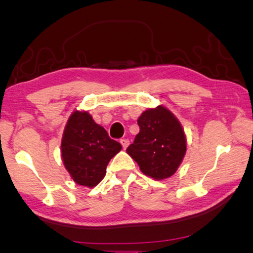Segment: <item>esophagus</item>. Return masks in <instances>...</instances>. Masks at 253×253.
Masks as SVG:
<instances>
[{"label":"esophagus","mask_w":253,"mask_h":253,"mask_svg":"<svg viewBox=\"0 0 253 253\" xmlns=\"http://www.w3.org/2000/svg\"><path fill=\"white\" fill-rule=\"evenodd\" d=\"M120 143L122 144V147H123V149L126 150L127 147H129V144H130V141L127 140V139H122L121 141H120Z\"/></svg>","instance_id":"34e87169"}]
</instances>
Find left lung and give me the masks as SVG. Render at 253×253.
I'll return each instance as SVG.
<instances>
[{
  "instance_id": "1",
  "label": "left lung",
  "mask_w": 253,
  "mask_h": 253,
  "mask_svg": "<svg viewBox=\"0 0 253 253\" xmlns=\"http://www.w3.org/2000/svg\"><path fill=\"white\" fill-rule=\"evenodd\" d=\"M140 132L126 152L145 175L165 180L175 173L187 152V138L175 115L166 106L148 109L138 119Z\"/></svg>"
}]
</instances>
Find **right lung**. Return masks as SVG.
Returning <instances> with one entry per match:
<instances>
[{
  "mask_svg": "<svg viewBox=\"0 0 253 253\" xmlns=\"http://www.w3.org/2000/svg\"><path fill=\"white\" fill-rule=\"evenodd\" d=\"M121 149L87 111L75 110L70 115L61 141V156L75 183L94 188L105 176L111 159Z\"/></svg>",
  "mask_w": 253,
  "mask_h": 253,
  "instance_id": "right-lung-1",
  "label": "right lung"
}]
</instances>
